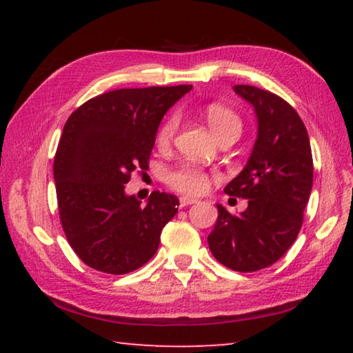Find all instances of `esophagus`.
<instances>
[{"label": "esophagus", "mask_w": 353, "mask_h": 353, "mask_svg": "<svg viewBox=\"0 0 353 353\" xmlns=\"http://www.w3.org/2000/svg\"><path fill=\"white\" fill-rule=\"evenodd\" d=\"M196 199L193 198H188V196H182L181 199H179V204H181V207H187V205H191V204H196Z\"/></svg>", "instance_id": "34e87169"}]
</instances>
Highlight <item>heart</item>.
<instances>
[{
    "mask_svg": "<svg viewBox=\"0 0 353 353\" xmlns=\"http://www.w3.org/2000/svg\"><path fill=\"white\" fill-rule=\"evenodd\" d=\"M204 118L208 124V128L216 137H223L225 134H238L241 132V119L234 110L227 109L221 104H208L204 109ZM177 129V118L171 115L165 119L162 126L159 128L157 132V146L168 148L172 141V137ZM166 182L170 187L185 194H201L208 188L210 182V174L196 165L183 163L176 168L166 172Z\"/></svg>",
    "mask_w": 353,
    "mask_h": 353,
    "instance_id": "heart-1",
    "label": "heart"
}]
</instances>
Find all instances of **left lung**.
I'll return each mask as SVG.
<instances>
[{
	"mask_svg": "<svg viewBox=\"0 0 353 353\" xmlns=\"http://www.w3.org/2000/svg\"><path fill=\"white\" fill-rule=\"evenodd\" d=\"M252 104L259 134L246 166L224 191L248 199L241 214L216 204L218 219L208 248L221 265L238 272L271 266L296 241L313 187V157L305 124L277 94L235 85Z\"/></svg>",
	"mask_w": 353,
	"mask_h": 353,
	"instance_id": "8db88e82",
	"label": "left lung"
}]
</instances>
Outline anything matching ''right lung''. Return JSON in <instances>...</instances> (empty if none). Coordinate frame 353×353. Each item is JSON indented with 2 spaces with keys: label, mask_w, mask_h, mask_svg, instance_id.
I'll use <instances>...</instances> for the list:
<instances>
[{
  "label": "right lung",
  "mask_w": 353,
  "mask_h": 353,
  "mask_svg": "<svg viewBox=\"0 0 353 353\" xmlns=\"http://www.w3.org/2000/svg\"><path fill=\"white\" fill-rule=\"evenodd\" d=\"M191 85L119 88L71 113L54 157L59 214L76 255L93 270L132 272L157 252L179 199L152 191L128 196L134 170H148L159 124Z\"/></svg>",
  "instance_id": "1"
}]
</instances>
